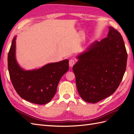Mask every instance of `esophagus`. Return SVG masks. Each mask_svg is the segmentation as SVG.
<instances>
[{"label":"esophagus","instance_id":"34e87169","mask_svg":"<svg viewBox=\"0 0 134 134\" xmlns=\"http://www.w3.org/2000/svg\"><path fill=\"white\" fill-rule=\"evenodd\" d=\"M75 63V60L74 59H70L69 60V66L72 67Z\"/></svg>","mask_w":134,"mask_h":134}]
</instances>
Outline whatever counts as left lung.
I'll list each match as a JSON object with an SVG mask.
<instances>
[{"instance_id":"obj_1","label":"left lung","mask_w":134,"mask_h":134,"mask_svg":"<svg viewBox=\"0 0 134 134\" xmlns=\"http://www.w3.org/2000/svg\"><path fill=\"white\" fill-rule=\"evenodd\" d=\"M107 37L96 41L77 56L72 68L77 90L87 102L95 103L114 93L126 68L127 54L122 36L109 27Z\"/></svg>"}]
</instances>
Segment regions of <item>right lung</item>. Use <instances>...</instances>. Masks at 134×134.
Masks as SVG:
<instances>
[{
    "mask_svg": "<svg viewBox=\"0 0 134 134\" xmlns=\"http://www.w3.org/2000/svg\"><path fill=\"white\" fill-rule=\"evenodd\" d=\"M16 36L8 55L10 78L18 95L28 102L44 104L52 99L62 76L69 70V60L47 64L38 69L25 70L15 59Z\"/></svg>",
    "mask_w": 134,
    "mask_h": 134,
    "instance_id": "right-lung-1",
    "label": "right lung"
}]
</instances>
